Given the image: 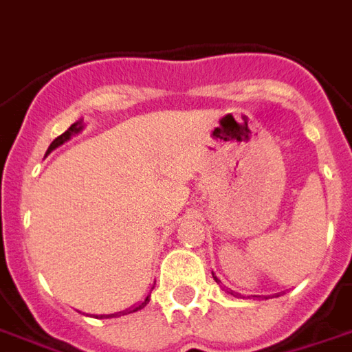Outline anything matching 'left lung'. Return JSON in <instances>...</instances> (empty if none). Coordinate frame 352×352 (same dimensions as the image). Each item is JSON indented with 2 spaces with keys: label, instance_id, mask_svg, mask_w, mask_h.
I'll return each instance as SVG.
<instances>
[{
  "label": "left lung",
  "instance_id": "obj_1",
  "mask_svg": "<svg viewBox=\"0 0 352 352\" xmlns=\"http://www.w3.org/2000/svg\"><path fill=\"white\" fill-rule=\"evenodd\" d=\"M214 279H216V281H217V283H219V279H217V277H214Z\"/></svg>",
  "mask_w": 352,
  "mask_h": 352
}]
</instances>
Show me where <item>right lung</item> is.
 <instances>
[{
	"instance_id": "1",
	"label": "right lung",
	"mask_w": 352,
	"mask_h": 352,
	"mask_svg": "<svg viewBox=\"0 0 352 352\" xmlns=\"http://www.w3.org/2000/svg\"><path fill=\"white\" fill-rule=\"evenodd\" d=\"M80 131H82V119H80V121H76V123H73V125L69 126V129H67L63 135L57 136L56 140H54V142L50 144V148H47V154H50L52 150H56L57 146H61V144H63V142H67V140H69V138H71V136H73V135H76V133H80ZM148 300H150V296H146L144 300H142V302H140L138 307L129 308V310H125V312H119V316H121V314H131V312H136V310L144 308L146 305H148ZM109 316H116V314H109ZM109 316H107V318H109Z\"/></svg>"
}]
</instances>
